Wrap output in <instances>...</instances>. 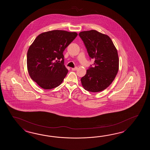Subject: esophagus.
<instances>
[{
  "label": "esophagus",
  "instance_id": "esophagus-1",
  "mask_svg": "<svg viewBox=\"0 0 150 150\" xmlns=\"http://www.w3.org/2000/svg\"><path fill=\"white\" fill-rule=\"evenodd\" d=\"M72 69V71H76L77 69H78V67H74V68H72L71 69Z\"/></svg>",
  "mask_w": 150,
  "mask_h": 150
}]
</instances>
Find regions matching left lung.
Listing matches in <instances>:
<instances>
[{"label": "left lung", "mask_w": 150, "mask_h": 150, "mask_svg": "<svg viewBox=\"0 0 150 150\" xmlns=\"http://www.w3.org/2000/svg\"><path fill=\"white\" fill-rule=\"evenodd\" d=\"M91 59L94 60L81 79L84 89L98 92L108 87L115 78L119 67L118 53L108 35L96 30L83 31L79 34Z\"/></svg>", "instance_id": "left-lung-1"}]
</instances>
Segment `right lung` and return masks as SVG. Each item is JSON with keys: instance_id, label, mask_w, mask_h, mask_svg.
I'll return each mask as SVG.
<instances>
[{"instance_id": "1", "label": "right lung", "mask_w": 150, "mask_h": 150, "mask_svg": "<svg viewBox=\"0 0 150 150\" xmlns=\"http://www.w3.org/2000/svg\"><path fill=\"white\" fill-rule=\"evenodd\" d=\"M78 35L76 32L54 30L38 35L27 55L29 75L45 89L60 85L68 72L63 52Z\"/></svg>"}]
</instances>
